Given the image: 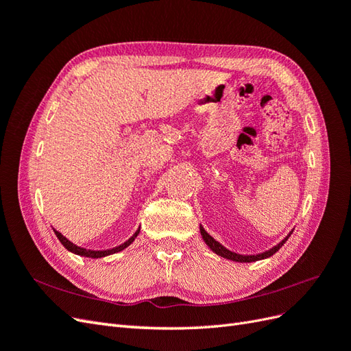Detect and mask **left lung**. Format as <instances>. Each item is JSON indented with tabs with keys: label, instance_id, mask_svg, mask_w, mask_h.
I'll use <instances>...</instances> for the list:
<instances>
[{
	"label": "left lung",
	"instance_id": "obj_1",
	"mask_svg": "<svg viewBox=\"0 0 351 351\" xmlns=\"http://www.w3.org/2000/svg\"><path fill=\"white\" fill-rule=\"evenodd\" d=\"M200 234H202V237H204L205 243L210 247V250L215 252L217 254H219V256L227 258L230 261H236V262H254V261H261V259H265V258H269V256H272L274 253H277L282 247V244L287 241V239L291 236V232L281 243H278L277 246H274L272 249L263 252V253H259V254H239V253L231 252V250H228V249H226L224 246H222V244L219 241H217L214 237L209 236L208 232L205 231V228L202 227V226H200Z\"/></svg>",
	"mask_w": 351,
	"mask_h": 351
}]
</instances>
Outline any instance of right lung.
<instances>
[{
	"label": "right lung",
	"instance_id": "1",
	"mask_svg": "<svg viewBox=\"0 0 351 351\" xmlns=\"http://www.w3.org/2000/svg\"><path fill=\"white\" fill-rule=\"evenodd\" d=\"M139 231H141V228L137 230L129 240L124 241L123 244H120V246H117V247H112V249H108V250H89V249H83V247H80V246H76V244L71 243L70 240H67L64 236H62L60 231L54 230L56 236L58 237V240L62 243V246H64L67 250H70V252H73V253H76V254H80V256L93 258V259H95V258H104V256H108V254H112V253H117V252H121V250L125 249L127 246H130V244L134 241V239L137 237V234H139Z\"/></svg>",
	"mask_w": 351,
	"mask_h": 351
}]
</instances>
